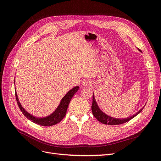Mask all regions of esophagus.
<instances>
[{"label":"esophagus","instance_id":"1","mask_svg":"<svg viewBox=\"0 0 161 161\" xmlns=\"http://www.w3.org/2000/svg\"><path fill=\"white\" fill-rule=\"evenodd\" d=\"M91 82L89 79H85L82 82V85L83 86H89L91 85Z\"/></svg>","mask_w":161,"mask_h":161}]
</instances>
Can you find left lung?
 <instances>
[{
	"label": "left lung",
	"mask_w": 161,
	"mask_h": 161,
	"mask_svg": "<svg viewBox=\"0 0 161 161\" xmlns=\"http://www.w3.org/2000/svg\"><path fill=\"white\" fill-rule=\"evenodd\" d=\"M144 108H142V109H141L136 114L129 117V118H124V119H123V118L122 119L114 118H112V117H110V116L108 115L107 114H105V113H103V112L99 109V106L97 105V102L95 101L94 93H93V95H92V106H91V109H92V114H93V115L95 116V118L97 120H98L99 121H100L101 123L103 124L119 125V124H124L125 122H128V121L131 120V119L134 118V117H136V115H137L138 114H140V112L142 111Z\"/></svg>",
	"instance_id": "left-lung-1"
}]
</instances>
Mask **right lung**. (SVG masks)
<instances>
[{
	"label": "right lung",
	"mask_w": 161,
	"mask_h": 161,
	"mask_svg": "<svg viewBox=\"0 0 161 161\" xmlns=\"http://www.w3.org/2000/svg\"><path fill=\"white\" fill-rule=\"evenodd\" d=\"M79 86H76L74 87L73 89H72L71 90H70L66 94V95L62 99L60 105H58V107L54 111V112H53V113L50 115L45 117V118H36L35 116L32 115L31 114L28 113L27 111L25 110V109L23 108L21 104L20 103V102L19 101L16 90H15V97H16V100H17L19 109H20V110L21 111L23 114L25 115L28 119L31 120L33 123L40 125L51 126L59 123L60 121L64 118V116L66 115V114L68 107H69V105L70 103V101L72 98L73 95H74L78 91V90H79Z\"/></svg>",
	"instance_id": "obj_1"
}]
</instances>
